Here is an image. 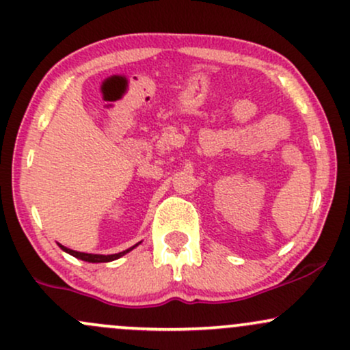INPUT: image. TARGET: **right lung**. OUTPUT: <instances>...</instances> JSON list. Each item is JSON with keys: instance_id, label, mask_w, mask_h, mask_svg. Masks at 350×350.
<instances>
[{"instance_id": "obj_1", "label": "right lung", "mask_w": 350, "mask_h": 350, "mask_svg": "<svg viewBox=\"0 0 350 350\" xmlns=\"http://www.w3.org/2000/svg\"><path fill=\"white\" fill-rule=\"evenodd\" d=\"M136 245H137V244H136ZM136 245H133V247L126 249V251H122V252H118V254H109V256H103V254H86V252L72 251V249L64 247V245H61V249H63V251H66L68 254H71V256L78 257V259L86 260V262H109V260L119 259V257H121V256H124L126 252H129V251H131V249L136 247Z\"/></svg>"}]
</instances>
